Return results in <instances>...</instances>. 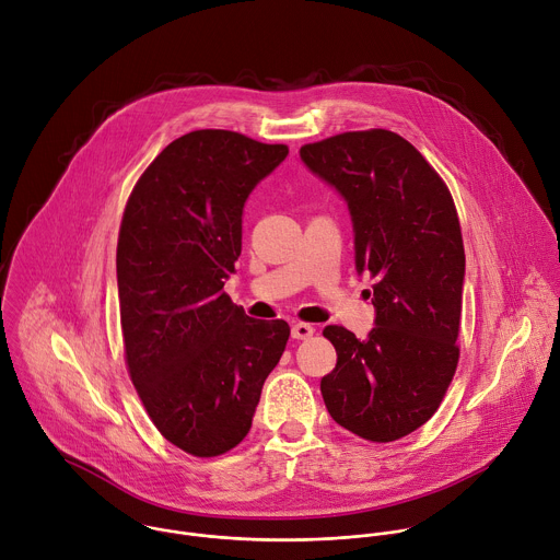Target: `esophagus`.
Returning <instances> with one entry per match:
<instances>
[{
	"label": "esophagus",
	"instance_id": "esophagus-1",
	"mask_svg": "<svg viewBox=\"0 0 560 560\" xmlns=\"http://www.w3.org/2000/svg\"><path fill=\"white\" fill-rule=\"evenodd\" d=\"M312 335H314V328H312L310 324H303V322H299V324H294V326H292V339H296V341L310 339Z\"/></svg>",
	"mask_w": 560,
	"mask_h": 560
}]
</instances>
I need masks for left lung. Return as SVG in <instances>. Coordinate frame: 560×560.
<instances>
[{
    "instance_id": "left-lung-1",
    "label": "left lung",
    "mask_w": 560,
    "mask_h": 560,
    "mask_svg": "<svg viewBox=\"0 0 560 560\" xmlns=\"http://www.w3.org/2000/svg\"><path fill=\"white\" fill-rule=\"evenodd\" d=\"M301 159L346 197L357 270L376 279L368 339L324 330L337 350V368L322 378L326 408L365 441L404 439L439 410L460 354L465 250L452 192L385 128L305 143Z\"/></svg>"
}]
</instances>
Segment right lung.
<instances>
[{
  "label": "right lung",
  "instance_id": "1",
  "mask_svg": "<svg viewBox=\"0 0 560 560\" xmlns=\"http://www.w3.org/2000/svg\"><path fill=\"white\" fill-rule=\"evenodd\" d=\"M288 154L234 130H192L137 179L119 225L124 359L166 441L212 458L246 439L290 326L255 322L223 292L253 188Z\"/></svg>",
  "mask_w": 560,
  "mask_h": 560
}]
</instances>
